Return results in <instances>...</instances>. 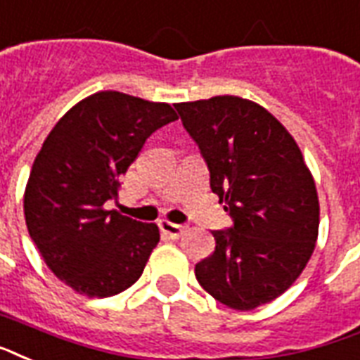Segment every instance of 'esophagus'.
Instances as JSON below:
<instances>
[{
  "label": "esophagus",
  "mask_w": 360,
  "mask_h": 360,
  "mask_svg": "<svg viewBox=\"0 0 360 360\" xmlns=\"http://www.w3.org/2000/svg\"><path fill=\"white\" fill-rule=\"evenodd\" d=\"M160 230L166 236H169L172 240H177L181 236L186 232L185 224H175V223H168V221H162L160 223Z\"/></svg>",
  "instance_id": "obj_1"
}]
</instances>
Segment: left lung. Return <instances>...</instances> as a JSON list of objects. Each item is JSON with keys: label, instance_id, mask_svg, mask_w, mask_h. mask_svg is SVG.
<instances>
[{"label": "left lung", "instance_id": "1", "mask_svg": "<svg viewBox=\"0 0 360 360\" xmlns=\"http://www.w3.org/2000/svg\"><path fill=\"white\" fill-rule=\"evenodd\" d=\"M175 109L234 223L213 232L215 251L196 264V279L229 308H259L283 295L314 253V177L292 136L255 101L215 96Z\"/></svg>", "mask_w": 360, "mask_h": 360}]
</instances>
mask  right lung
I'll return each mask as SVG.
<instances>
[{
  "instance_id": "obj_1",
  "label": "right lung",
  "mask_w": 360,
  "mask_h": 360,
  "mask_svg": "<svg viewBox=\"0 0 360 360\" xmlns=\"http://www.w3.org/2000/svg\"><path fill=\"white\" fill-rule=\"evenodd\" d=\"M177 120L172 105L115 90L73 105L46 136L24 192L30 238L52 274L79 295L105 298L136 283L158 226L103 207L119 196L147 137Z\"/></svg>"
}]
</instances>
